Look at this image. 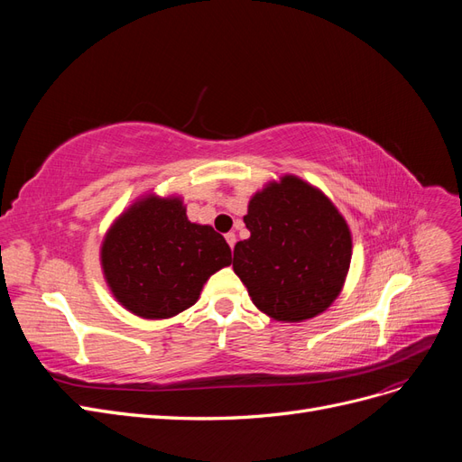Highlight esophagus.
<instances>
[{
	"mask_svg": "<svg viewBox=\"0 0 462 462\" xmlns=\"http://www.w3.org/2000/svg\"><path fill=\"white\" fill-rule=\"evenodd\" d=\"M226 241H227V243H229V246L233 248V246H235V243H236V235H235V233H227V235H226Z\"/></svg>",
	"mask_w": 462,
	"mask_h": 462,
	"instance_id": "obj_1",
	"label": "esophagus"
}]
</instances>
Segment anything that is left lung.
Wrapping results in <instances>:
<instances>
[{
    "mask_svg": "<svg viewBox=\"0 0 462 462\" xmlns=\"http://www.w3.org/2000/svg\"><path fill=\"white\" fill-rule=\"evenodd\" d=\"M245 223L250 236L235 245L233 270L258 310L277 321H302L337 299L353 241L324 192L285 175L250 199Z\"/></svg>",
    "mask_w": 462,
    "mask_h": 462,
    "instance_id": "left-lung-1",
    "label": "left lung"
}]
</instances>
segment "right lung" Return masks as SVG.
<instances>
[{"instance_id": "1", "label": "right lung", "mask_w": 462, "mask_h": 462, "mask_svg": "<svg viewBox=\"0 0 462 462\" xmlns=\"http://www.w3.org/2000/svg\"><path fill=\"white\" fill-rule=\"evenodd\" d=\"M231 263V248L209 226L190 223L180 199L134 202L106 233V282L129 312L171 318L199 300L208 277Z\"/></svg>"}]
</instances>
